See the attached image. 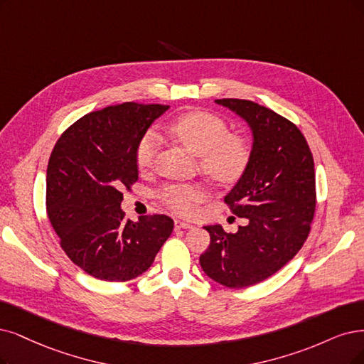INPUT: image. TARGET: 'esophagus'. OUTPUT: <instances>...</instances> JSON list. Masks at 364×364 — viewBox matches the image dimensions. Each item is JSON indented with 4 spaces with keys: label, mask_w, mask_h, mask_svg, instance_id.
I'll use <instances>...</instances> for the list:
<instances>
[{
    "label": "esophagus",
    "mask_w": 364,
    "mask_h": 364,
    "mask_svg": "<svg viewBox=\"0 0 364 364\" xmlns=\"http://www.w3.org/2000/svg\"><path fill=\"white\" fill-rule=\"evenodd\" d=\"M191 228H193L191 222H184L180 219L175 220V230H191Z\"/></svg>",
    "instance_id": "obj_1"
}]
</instances>
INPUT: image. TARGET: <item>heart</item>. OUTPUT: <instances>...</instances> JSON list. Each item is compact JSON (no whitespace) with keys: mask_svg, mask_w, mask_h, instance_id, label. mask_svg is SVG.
Instances as JSON below:
<instances>
[{"mask_svg":"<svg viewBox=\"0 0 364 364\" xmlns=\"http://www.w3.org/2000/svg\"><path fill=\"white\" fill-rule=\"evenodd\" d=\"M166 130L187 150L199 156L200 169L213 180L220 183L237 181L249 164L250 145L247 139L231 134L225 119L218 115L210 112L184 114L169 123ZM157 148V133L146 132L134 151L139 171L151 168ZM159 198L173 213L187 216L205 199V191L199 184H166L160 189Z\"/></svg>","mask_w":364,"mask_h":364,"instance_id":"1","label":"heart"}]
</instances>
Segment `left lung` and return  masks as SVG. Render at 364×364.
<instances>
[{
	"label": "left lung",
	"mask_w": 364,
	"mask_h": 364,
	"mask_svg": "<svg viewBox=\"0 0 364 364\" xmlns=\"http://www.w3.org/2000/svg\"><path fill=\"white\" fill-rule=\"evenodd\" d=\"M252 132L249 164L225 203L249 223L234 234L204 226L210 246L204 273L228 288H246L273 276L306 241L315 213V165L299 127L250 100L219 99Z\"/></svg>",
	"instance_id": "8db88e82"
}]
</instances>
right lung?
Instances as JSON below:
<instances>
[{
    "label": "right lung",
    "instance_id": "obj_1",
    "mask_svg": "<svg viewBox=\"0 0 364 364\" xmlns=\"http://www.w3.org/2000/svg\"><path fill=\"white\" fill-rule=\"evenodd\" d=\"M165 105L126 102L79 118L57 141L46 210L67 257L85 273L126 282L145 273L173 230L165 214L124 219L123 191L138 180L134 151Z\"/></svg>",
    "mask_w": 364,
    "mask_h": 364
}]
</instances>
